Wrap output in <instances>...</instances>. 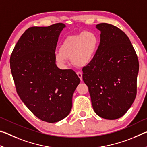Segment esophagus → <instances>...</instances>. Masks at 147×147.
Here are the masks:
<instances>
[{"instance_id": "34e87169", "label": "esophagus", "mask_w": 147, "mask_h": 147, "mask_svg": "<svg viewBox=\"0 0 147 147\" xmlns=\"http://www.w3.org/2000/svg\"><path fill=\"white\" fill-rule=\"evenodd\" d=\"M76 74H77V75L78 76L80 79V80H81V81L82 80V72L78 71V72H77V73H76Z\"/></svg>"}]
</instances>
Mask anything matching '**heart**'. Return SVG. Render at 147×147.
Wrapping results in <instances>:
<instances>
[{
  "label": "heart",
  "instance_id": "heart-1",
  "mask_svg": "<svg viewBox=\"0 0 147 147\" xmlns=\"http://www.w3.org/2000/svg\"><path fill=\"white\" fill-rule=\"evenodd\" d=\"M98 43V36L93 32H82L68 36L61 45L59 51L56 52V61L64 67L67 64V58L71 57V61L76 65H86L95 56Z\"/></svg>",
  "mask_w": 147,
  "mask_h": 147
}]
</instances>
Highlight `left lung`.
I'll list each match as a JSON object with an SVG mask.
<instances>
[{
	"mask_svg": "<svg viewBox=\"0 0 147 147\" xmlns=\"http://www.w3.org/2000/svg\"><path fill=\"white\" fill-rule=\"evenodd\" d=\"M100 42L95 56L82 69L93 109L100 117L115 120L132 105L137 93L139 61L128 37L108 23L96 25Z\"/></svg>",
	"mask_w": 147,
	"mask_h": 147,
	"instance_id": "1",
	"label": "left lung"
}]
</instances>
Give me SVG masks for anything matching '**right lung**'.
Segmentation results:
<instances>
[{
	"instance_id": "obj_1",
	"label": "right lung",
	"mask_w": 147,
	"mask_h": 147,
	"mask_svg": "<svg viewBox=\"0 0 147 147\" xmlns=\"http://www.w3.org/2000/svg\"><path fill=\"white\" fill-rule=\"evenodd\" d=\"M66 26H33L26 30L15 46L10 69L20 98L35 116L53 123L67 116L72 98L80 80L72 69H59L55 51Z\"/></svg>"
}]
</instances>
